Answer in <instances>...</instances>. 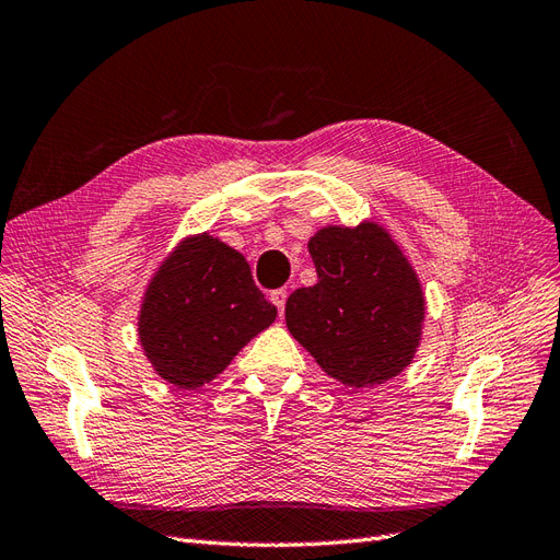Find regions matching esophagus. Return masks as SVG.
<instances>
[{"instance_id": "obj_1", "label": "esophagus", "mask_w": 560, "mask_h": 560, "mask_svg": "<svg viewBox=\"0 0 560 560\" xmlns=\"http://www.w3.org/2000/svg\"><path fill=\"white\" fill-rule=\"evenodd\" d=\"M285 300H289V291H285V289H279V291H275V293H271V302H275V305H277L279 314H283V307H285Z\"/></svg>"}]
</instances>
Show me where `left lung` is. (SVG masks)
Listing matches in <instances>:
<instances>
[{
    "mask_svg": "<svg viewBox=\"0 0 560 560\" xmlns=\"http://www.w3.org/2000/svg\"><path fill=\"white\" fill-rule=\"evenodd\" d=\"M318 281L285 302V324L322 369L347 387L401 373L420 345L424 295L385 230L326 228L310 238Z\"/></svg>",
    "mask_w": 560,
    "mask_h": 560,
    "instance_id": "obj_1",
    "label": "left lung"
}]
</instances>
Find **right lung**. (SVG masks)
Returning <instances> with one entry per match:
<instances>
[{"mask_svg": "<svg viewBox=\"0 0 560 560\" xmlns=\"http://www.w3.org/2000/svg\"><path fill=\"white\" fill-rule=\"evenodd\" d=\"M277 318L238 250L201 234L159 267L140 312V342L154 371L180 389L225 371Z\"/></svg>", "mask_w": 560, "mask_h": 560, "instance_id": "1", "label": "right lung"}]
</instances>
